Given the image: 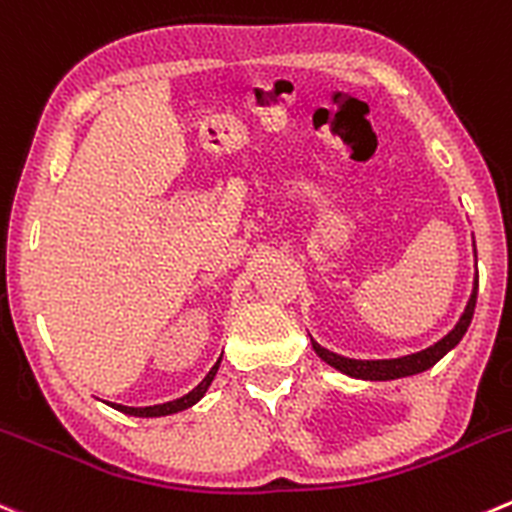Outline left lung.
<instances>
[{
    "label": "left lung",
    "instance_id": "1",
    "mask_svg": "<svg viewBox=\"0 0 512 512\" xmlns=\"http://www.w3.org/2000/svg\"><path fill=\"white\" fill-rule=\"evenodd\" d=\"M475 300H478V280L473 285V295H470L468 305H465V312L460 315L458 325L438 340L435 345L425 347V350L413 352V355H403V357H393V360H352V357H342L337 352L325 350L322 345H317L312 340V350L320 355V360H325L327 365L335 367V370L345 372V375L357 377V380H398V377H408V375H418V372L430 370L440 357L448 355L463 335L468 332L470 320H473V312H475Z\"/></svg>",
    "mask_w": 512,
    "mask_h": 512
}]
</instances>
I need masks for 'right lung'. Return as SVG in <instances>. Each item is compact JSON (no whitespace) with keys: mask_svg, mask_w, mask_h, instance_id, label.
Instances as JSON below:
<instances>
[{"mask_svg":"<svg viewBox=\"0 0 512 512\" xmlns=\"http://www.w3.org/2000/svg\"><path fill=\"white\" fill-rule=\"evenodd\" d=\"M220 360H222V357H220ZM220 360H217L215 367L207 372L205 380H202L195 390H190L187 395H182V398L170 400V403H162V405H150V408H127V405H112V408L119 410V413H124V415H135V418H162V415H172V413H180V410L192 408V405H195L197 400H200L202 395L207 393V388L212 385V380H215L217 367H220Z\"/></svg>","mask_w":512,"mask_h":512,"instance_id":"right-lung-1","label":"right lung"}]
</instances>
